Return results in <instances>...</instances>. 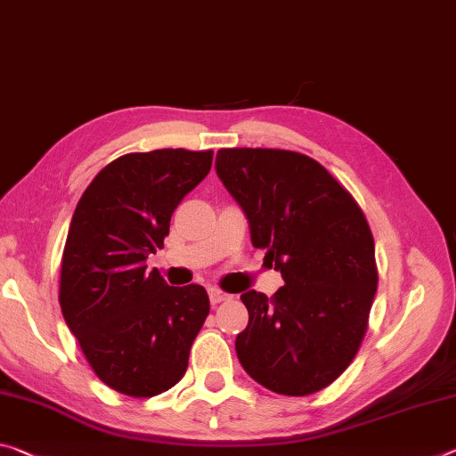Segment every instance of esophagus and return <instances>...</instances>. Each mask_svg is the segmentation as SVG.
<instances>
[{
    "mask_svg": "<svg viewBox=\"0 0 456 456\" xmlns=\"http://www.w3.org/2000/svg\"><path fill=\"white\" fill-rule=\"evenodd\" d=\"M208 300H211V305H219V302L227 300V294L221 292L219 288H208Z\"/></svg>",
    "mask_w": 456,
    "mask_h": 456,
    "instance_id": "34e87169",
    "label": "esophagus"
}]
</instances>
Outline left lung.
<instances>
[{
	"mask_svg": "<svg viewBox=\"0 0 456 456\" xmlns=\"http://www.w3.org/2000/svg\"><path fill=\"white\" fill-rule=\"evenodd\" d=\"M215 168L248 216L254 248L286 281L272 298L241 294L249 322L235 338L237 359L276 394L321 392L357 355L378 290L365 215L298 151L219 150Z\"/></svg>",
	"mask_w": 456,
	"mask_h": 456,
	"instance_id": "1",
	"label": "left lung"
}]
</instances>
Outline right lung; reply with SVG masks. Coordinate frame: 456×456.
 I'll return each mask as SVG.
<instances>
[{
  "label": "right lung",
  "instance_id": "add662e5",
  "mask_svg": "<svg viewBox=\"0 0 456 456\" xmlns=\"http://www.w3.org/2000/svg\"><path fill=\"white\" fill-rule=\"evenodd\" d=\"M213 151L166 148L126 154L86 186L61 265V308L103 384L132 397L176 386L208 314L199 284L168 286L146 259L170 216L208 175Z\"/></svg>",
  "mask_w": 456,
  "mask_h": 456
}]
</instances>
